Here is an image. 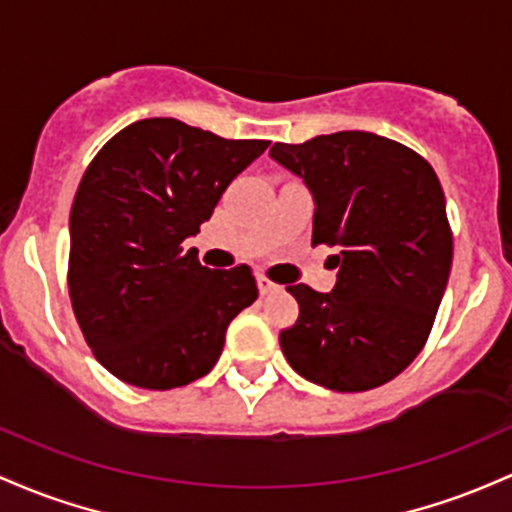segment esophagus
<instances>
[{"mask_svg":"<svg viewBox=\"0 0 512 512\" xmlns=\"http://www.w3.org/2000/svg\"><path fill=\"white\" fill-rule=\"evenodd\" d=\"M256 285H258V292H261V295H268V292H273L275 287H278L275 283H271V280H268L263 273L256 275Z\"/></svg>","mask_w":512,"mask_h":512,"instance_id":"esophagus-1","label":"esophagus"}]
</instances>
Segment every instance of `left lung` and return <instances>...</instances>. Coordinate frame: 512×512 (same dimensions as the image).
<instances>
[{
	"mask_svg": "<svg viewBox=\"0 0 512 512\" xmlns=\"http://www.w3.org/2000/svg\"><path fill=\"white\" fill-rule=\"evenodd\" d=\"M271 157L314 193L312 244L336 246V287L287 285L295 324L280 348L304 380L367 392L394 380L426 346L452 266V229L433 166L375 132L343 130Z\"/></svg>",
	"mask_w": 512,
	"mask_h": 512,
	"instance_id": "8db88e82",
	"label": "left lung"
}]
</instances>
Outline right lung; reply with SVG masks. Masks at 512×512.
I'll return each mask as SVG.
<instances>
[{
  "instance_id": "1",
  "label": "right lung",
  "mask_w": 512,
  "mask_h": 512,
  "mask_svg": "<svg viewBox=\"0 0 512 512\" xmlns=\"http://www.w3.org/2000/svg\"><path fill=\"white\" fill-rule=\"evenodd\" d=\"M268 140H227L176 118L113 135L70 212L67 287L91 353L118 380L174 389L208 375L225 331L258 297L246 263L212 271L183 241Z\"/></svg>"
}]
</instances>
